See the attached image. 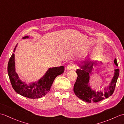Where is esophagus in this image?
<instances>
[{
  "label": "esophagus",
  "instance_id": "obj_1",
  "mask_svg": "<svg viewBox=\"0 0 124 124\" xmlns=\"http://www.w3.org/2000/svg\"><path fill=\"white\" fill-rule=\"evenodd\" d=\"M76 66V64L75 63H69L68 65L67 69L68 70H71V69H73V68H75Z\"/></svg>",
  "mask_w": 124,
  "mask_h": 124
}]
</instances>
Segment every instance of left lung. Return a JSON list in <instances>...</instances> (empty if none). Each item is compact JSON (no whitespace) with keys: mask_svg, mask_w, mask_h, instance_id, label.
<instances>
[{"mask_svg":"<svg viewBox=\"0 0 124 124\" xmlns=\"http://www.w3.org/2000/svg\"><path fill=\"white\" fill-rule=\"evenodd\" d=\"M115 64L118 66L117 59L114 60ZM84 65L81 66V69L76 70L78 77L73 87V91L78 98L86 102H97L102 101L104 98H108L114 93L118 76L119 75V69L115 70V75L109 87L105 88L104 93L101 92L96 93L92 91L88 86L89 75L93 69V63L91 61H85L83 63Z\"/></svg>","mask_w":124,"mask_h":124,"instance_id":"1","label":"left lung"}]
</instances>
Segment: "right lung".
<instances>
[{
	"label": "right lung",
	"instance_id": "right-lung-1",
	"mask_svg": "<svg viewBox=\"0 0 124 124\" xmlns=\"http://www.w3.org/2000/svg\"><path fill=\"white\" fill-rule=\"evenodd\" d=\"M28 38L29 37L25 36L23 37V39ZM16 46L17 45L14 49V52ZM7 71L10 83L17 93L28 98L38 99L46 95L48 93L55 78L63 73L64 67L61 66L49 68L44 77L37 83H33L30 85H27L20 79L15 72L14 54L13 53L8 61Z\"/></svg>",
	"mask_w": 124,
	"mask_h": 124
}]
</instances>
